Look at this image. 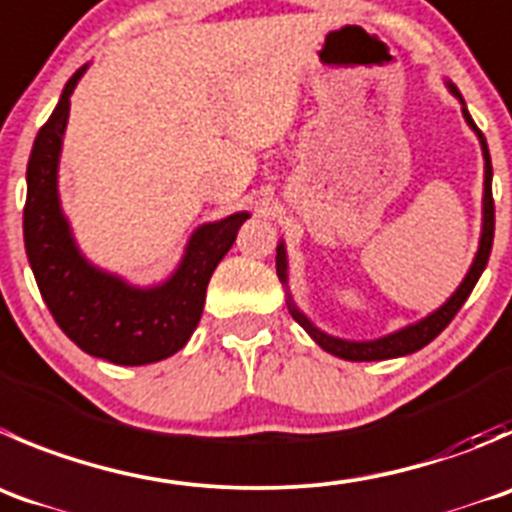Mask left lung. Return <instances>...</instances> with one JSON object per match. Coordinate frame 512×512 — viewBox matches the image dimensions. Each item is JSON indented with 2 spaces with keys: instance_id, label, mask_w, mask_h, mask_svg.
<instances>
[{
  "instance_id": "8db88e82",
  "label": "left lung",
  "mask_w": 512,
  "mask_h": 512,
  "mask_svg": "<svg viewBox=\"0 0 512 512\" xmlns=\"http://www.w3.org/2000/svg\"><path fill=\"white\" fill-rule=\"evenodd\" d=\"M450 92L455 94V97L463 102V97H460L458 87L455 84H450ZM463 114L465 119H468V124L473 127L475 132H478L480 137V145H483V157H485V197H483V237H480V247H478V255H475V262L473 267H470V272L465 275L463 285L455 290V295L450 297L448 302H445L443 307H440L438 312H433L430 317H425L423 322H418V325H410L405 327V330L395 332V335H388L382 337V340H375V342H347V340H335V337L325 335V332L315 330V327L307 322V317H302L300 312L292 307V317H295L297 322H300L302 327H305L307 332H310L312 340L317 342V345L322 347V350L332 352V355L342 357V360H352V362H370V360H388V357H400V355H410V352L420 350V347L428 345L430 340H435V337L440 335V332L445 330V327L450 325V320H453L455 315H458V310L463 307V302L468 300L470 292H473L475 282H478V277L483 275L485 265H488V257H490V250H493V235H495V202H493V185H490V180H493V165H490V152H488V142H485L483 132L478 130V124L473 122V117H470V112L465 109L463 104ZM287 262H285V252H282V245L277 247V277H280L282 282H285L287 277Z\"/></svg>"
}]
</instances>
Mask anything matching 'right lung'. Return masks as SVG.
<instances>
[{
  "mask_svg": "<svg viewBox=\"0 0 512 512\" xmlns=\"http://www.w3.org/2000/svg\"><path fill=\"white\" fill-rule=\"evenodd\" d=\"M84 69L72 74L34 140L27 165L24 247L49 312L74 345L114 365H147L175 355L190 340L205 307L207 282L250 215L237 212L200 227L180 270L162 287L135 290L87 265L74 247L57 200V160L69 94Z\"/></svg>",
  "mask_w": 512,
  "mask_h": 512,
  "instance_id": "1",
  "label": "right lung"
}]
</instances>
